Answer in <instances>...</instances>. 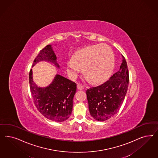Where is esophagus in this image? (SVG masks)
<instances>
[{"label":"esophagus","instance_id":"1","mask_svg":"<svg viewBox=\"0 0 158 158\" xmlns=\"http://www.w3.org/2000/svg\"><path fill=\"white\" fill-rule=\"evenodd\" d=\"M77 89L79 90H82L84 89V87L81 84H77Z\"/></svg>","mask_w":158,"mask_h":158}]
</instances>
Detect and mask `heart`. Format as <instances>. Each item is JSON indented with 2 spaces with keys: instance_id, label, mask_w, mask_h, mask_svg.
<instances>
[{
  "instance_id": "b5f03b06",
  "label": "heart",
  "mask_w": 158,
  "mask_h": 158,
  "mask_svg": "<svg viewBox=\"0 0 158 158\" xmlns=\"http://www.w3.org/2000/svg\"><path fill=\"white\" fill-rule=\"evenodd\" d=\"M114 61V53L107 45L88 46L77 51L67 62V73L74 78L82 67L87 80L94 84H102L110 76Z\"/></svg>"
}]
</instances>
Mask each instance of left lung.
Returning a JSON list of instances; mask_svg holds the SVG:
<instances>
[{"label":"left lung","mask_w":158,"mask_h":158,"mask_svg":"<svg viewBox=\"0 0 158 158\" xmlns=\"http://www.w3.org/2000/svg\"><path fill=\"white\" fill-rule=\"evenodd\" d=\"M122 56L119 70L109 80L86 92L89 113L94 119L104 122L113 117L121 107L127 92L129 74L127 62Z\"/></svg>","instance_id":"8db88e82"}]
</instances>
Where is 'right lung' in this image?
<instances>
[{"label": "right lung", "mask_w": 158, "mask_h": 158, "mask_svg": "<svg viewBox=\"0 0 158 158\" xmlns=\"http://www.w3.org/2000/svg\"><path fill=\"white\" fill-rule=\"evenodd\" d=\"M56 59L52 45H48L40 51L34 61L32 67L38 62L45 61L60 69ZM29 79L31 92L39 112L44 117L53 122H63L67 120L72 112L76 84L56 74L49 85L39 87L33 80L32 69L30 72Z\"/></svg>", "instance_id": "right-lung-1"}]
</instances>
